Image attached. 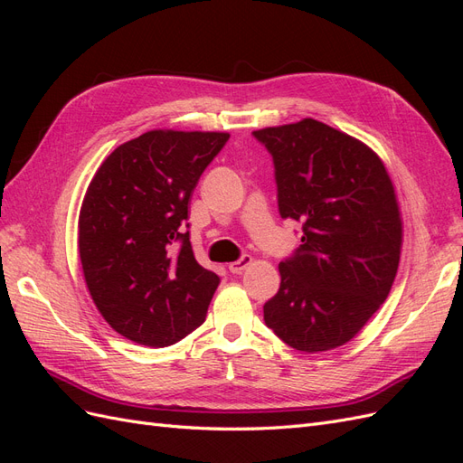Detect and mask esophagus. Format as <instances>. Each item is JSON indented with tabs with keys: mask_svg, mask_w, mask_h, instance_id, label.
I'll list each match as a JSON object with an SVG mask.
<instances>
[{
	"mask_svg": "<svg viewBox=\"0 0 463 463\" xmlns=\"http://www.w3.org/2000/svg\"><path fill=\"white\" fill-rule=\"evenodd\" d=\"M250 262H253V259H250L249 255H241L235 262L230 264V272H232V274H241Z\"/></svg>",
	"mask_w": 463,
	"mask_h": 463,
	"instance_id": "34e87169",
	"label": "esophagus"
}]
</instances>
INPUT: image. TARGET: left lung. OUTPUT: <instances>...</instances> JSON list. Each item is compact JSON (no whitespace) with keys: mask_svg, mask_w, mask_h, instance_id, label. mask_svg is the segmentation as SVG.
Here are the masks:
<instances>
[{"mask_svg":"<svg viewBox=\"0 0 463 463\" xmlns=\"http://www.w3.org/2000/svg\"><path fill=\"white\" fill-rule=\"evenodd\" d=\"M274 164L278 213L301 223V245L279 262L264 322L279 340L315 354L344 345L394 284L402 220L376 154L317 119L253 131Z\"/></svg>","mask_w":463,"mask_h":463,"instance_id":"8db88e82","label":"left lung"}]
</instances>
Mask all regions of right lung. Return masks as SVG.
Wrapping results in <instances>:
<instances>
[{"instance_id":"1","label":"right lung","mask_w":463,"mask_h":463,"mask_svg":"<svg viewBox=\"0 0 463 463\" xmlns=\"http://www.w3.org/2000/svg\"><path fill=\"white\" fill-rule=\"evenodd\" d=\"M228 133L148 131L98 167L79 255L98 311L125 338L165 347L201 326L220 284L189 241V199Z\"/></svg>"}]
</instances>
